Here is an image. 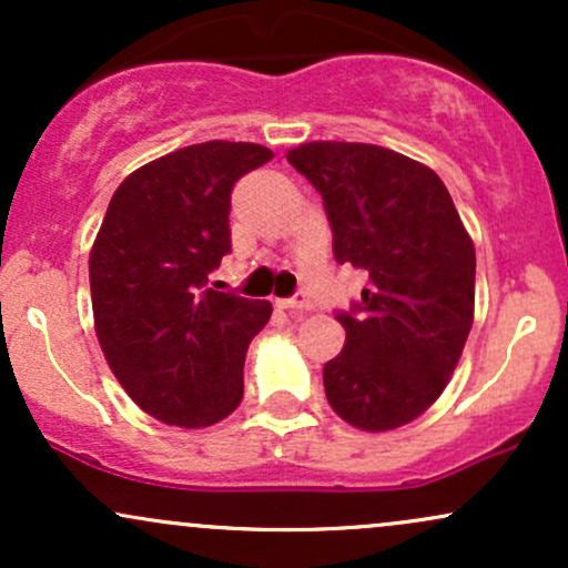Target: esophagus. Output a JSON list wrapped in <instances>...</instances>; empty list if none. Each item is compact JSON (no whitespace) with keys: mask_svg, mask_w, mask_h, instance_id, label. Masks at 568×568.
Segmentation results:
<instances>
[{"mask_svg":"<svg viewBox=\"0 0 568 568\" xmlns=\"http://www.w3.org/2000/svg\"><path fill=\"white\" fill-rule=\"evenodd\" d=\"M280 306H283V310H288V312H306L312 304H310V298H306V293H296V296L283 298Z\"/></svg>","mask_w":568,"mask_h":568,"instance_id":"1","label":"esophagus"}]
</instances>
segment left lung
Segmentation results:
<instances>
[{
	"label": "left lung",
	"mask_w": 568,
	"mask_h": 568,
	"mask_svg": "<svg viewBox=\"0 0 568 568\" xmlns=\"http://www.w3.org/2000/svg\"><path fill=\"white\" fill-rule=\"evenodd\" d=\"M288 162L321 192L334 256L366 272L347 342L325 363L331 408L366 433L408 425L452 379L475 306V247L438 173L374 143L312 141Z\"/></svg>",
	"instance_id": "obj_1"
}]
</instances>
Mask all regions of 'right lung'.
Here are the masks:
<instances>
[{
    "label": "right lung",
    "mask_w": 568,
    "mask_h": 568,
    "mask_svg": "<svg viewBox=\"0 0 568 568\" xmlns=\"http://www.w3.org/2000/svg\"><path fill=\"white\" fill-rule=\"evenodd\" d=\"M272 160L258 143L205 141L122 181L90 251L95 334L116 382L149 416L207 427L243 400L251 338L270 302L216 291L232 251V189Z\"/></svg>",
    "instance_id": "add662e5"
}]
</instances>
